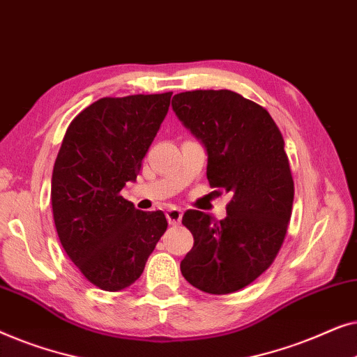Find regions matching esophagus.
Wrapping results in <instances>:
<instances>
[{
    "label": "esophagus",
    "instance_id": "esophagus-1",
    "mask_svg": "<svg viewBox=\"0 0 357 357\" xmlns=\"http://www.w3.org/2000/svg\"><path fill=\"white\" fill-rule=\"evenodd\" d=\"M165 216H167L169 224H180L183 213H182V209H178V208H170V209H167V213H165Z\"/></svg>",
    "mask_w": 357,
    "mask_h": 357
}]
</instances>
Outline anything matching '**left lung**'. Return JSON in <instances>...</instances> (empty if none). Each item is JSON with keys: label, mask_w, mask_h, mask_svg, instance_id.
Masks as SVG:
<instances>
[{"label": "left lung", "mask_w": 357, "mask_h": 357, "mask_svg": "<svg viewBox=\"0 0 357 357\" xmlns=\"http://www.w3.org/2000/svg\"><path fill=\"white\" fill-rule=\"evenodd\" d=\"M172 109L206 149L209 185L232 197L221 221L183 214L195 242L180 271L199 291L231 294L265 273L284 241L294 202L284 141L271 115L237 92H180Z\"/></svg>", "instance_id": "1"}]
</instances>
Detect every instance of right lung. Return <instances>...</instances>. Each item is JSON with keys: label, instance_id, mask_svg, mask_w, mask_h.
Instances as JSON below:
<instances>
[{"label": "right lung", "instance_id": "obj_1", "mask_svg": "<svg viewBox=\"0 0 357 357\" xmlns=\"http://www.w3.org/2000/svg\"><path fill=\"white\" fill-rule=\"evenodd\" d=\"M172 92L104 97L68 126L52 175V208L66 255L87 281L121 291L143 273L167 229L162 211L121 197L135 182Z\"/></svg>", "mask_w": 357, "mask_h": 357}]
</instances>
